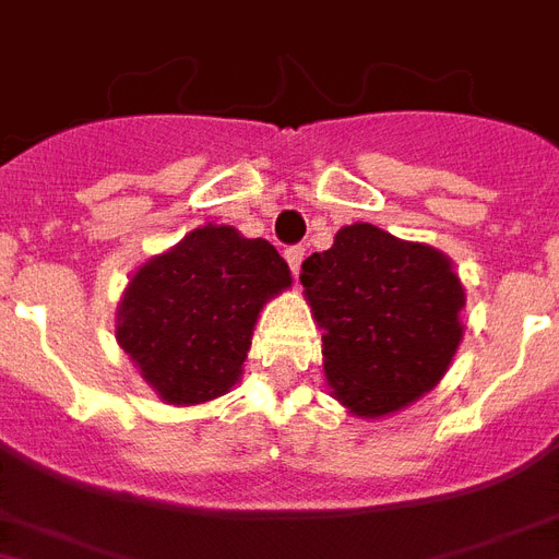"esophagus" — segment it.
Returning <instances> with one entry per match:
<instances>
[{
  "instance_id": "esophagus-1",
  "label": "esophagus",
  "mask_w": 559,
  "mask_h": 559,
  "mask_svg": "<svg viewBox=\"0 0 559 559\" xmlns=\"http://www.w3.org/2000/svg\"><path fill=\"white\" fill-rule=\"evenodd\" d=\"M304 255H307V252H304V247L284 249V258H287V264H289V270H293V275H298V272H301Z\"/></svg>"
}]
</instances>
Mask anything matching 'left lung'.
<instances>
[{
	"label": "left lung",
	"instance_id": "8db88e82",
	"mask_svg": "<svg viewBox=\"0 0 559 559\" xmlns=\"http://www.w3.org/2000/svg\"><path fill=\"white\" fill-rule=\"evenodd\" d=\"M319 321L326 384L361 419H379L439 384L462 342L465 307L451 261L373 224L335 233L301 264Z\"/></svg>",
	"mask_w": 559,
	"mask_h": 559
}]
</instances>
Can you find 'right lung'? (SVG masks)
<instances>
[{
	"label": "right lung",
	"instance_id": "add662e5",
	"mask_svg": "<svg viewBox=\"0 0 559 559\" xmlns=\"http://www.w3.org/2000/svg\"><path fill=\"white\" fill-rule=\"evenodd\" d=\"M293 284L264 238L206 224L134 272L117 344L169 405H201L240 379L258 312Z\"/></svg>",
	"mask_w": 559,
	"mask_h": 559
}]
</instances>
